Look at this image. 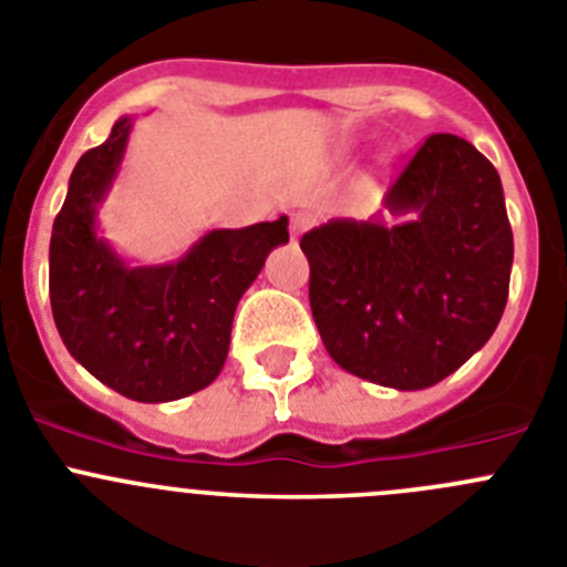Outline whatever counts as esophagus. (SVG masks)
<instances>
[{"label": "esophagus", "instance_id": "obj_1", "mask_svg": "<svg viewBox=\"0 0 567 567\" xmlns=\"http://www.w3.org/2000/svg\"><path fill=\"white\" fill-rule=\"evenodd\" d=\"M310 224H313V218H310V215H305V212H293V215H290V237L296 240L301 231L310 229Z\"/></svg>", "mask_w": 567, "mask_h": 567}]
</instances>
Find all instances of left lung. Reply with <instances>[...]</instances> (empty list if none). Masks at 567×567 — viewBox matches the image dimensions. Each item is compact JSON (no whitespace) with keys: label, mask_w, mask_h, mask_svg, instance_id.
I'll return each instance as SVG.
<instances>
[{"label":"left lung","mask_w":567,"mask_h":567,"mask_svg":"<svg viewBox=\"0 0 567 567\" xmlns=\"http://www.w3.org/2000/svg\"><path fill=\"white\" fill-rule=\"evenodd\" d=\"M383 204L403 224L330 220L299 246L332 361L400 391L456 372L498 327L515 243L498 171L453 134L422 142Z\"/></svg>","instance_id":"8db88e82"}]
</instances>
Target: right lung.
I'll list each match as a JSON object with an SVG mask.
<instances>
[{"mask_svg":"<svg viewBox=\"0 0 567 567\" xmlns=\"http://www.w3.org/2000/svg\"><path fill=\"white\" fill-rule=\"evenodd\" d=\"M128 134L131 116L116 120L72 171L52 224L50 305L69 355L100 383L136 403H167L220 374L237 301L271 248L288 243V218L212 229L167 266H125L94 224Z\"/></svg>","mask_w":567,"mask_h":567,"instance_id":"obj_1","label":"right lung"}]
</instances>
